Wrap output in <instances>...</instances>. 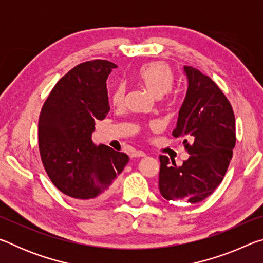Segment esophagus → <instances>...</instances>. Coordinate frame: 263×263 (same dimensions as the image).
<instances>
[{
  "instance_id": "obj_1",
  "label": "esophagus",
  "mask_w": 263,
  "mask_h": 263,
  "mask_svg": "<svg viewBox=\"0 0 263 263\" xmlns=\"http://www.w3.org/2000/svg\"><path fill=\"white\" fill-rule=\"evenodd\" d=\"M144 157H146V153L142 152V151H136V152L132 154V158H144Z\"/></svg>"
}]
</instances>
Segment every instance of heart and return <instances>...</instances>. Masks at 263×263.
<instances>
[{"mask_svg":"<svg viewBox=\"0 0 263 263\" xmlns=\"http://www.w3.org/2000/svg\"><path fill=\"white\" fill-rule=\"evenodd\" d=\"M137 79L154 96H162L171 91L174 86V73L167 64L155 61L146 64L138 69ZM125 97V86L118 83L110 94L112 104L121 105Z\"/></svg>","mask_w":263,"mask_h":263,"instance_id":"b5f03b06","label":"heart"}]
</instances>
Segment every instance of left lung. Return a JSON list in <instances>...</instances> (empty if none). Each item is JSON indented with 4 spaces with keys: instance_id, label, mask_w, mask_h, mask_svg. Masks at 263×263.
<instances>
[{
    "instance_id": "8db88e82",
    "label": "left lung",
    "mask_w": 263,
    "mask_h": 263,
    "mask_svg": "<svg viewBox=\"0 0 263 263\" xmlns=\"http://www.w3.org/2000/svg\"><path fill=\"white\" fill-rule=\"evenodd\" d=\"M188 90L173 136L183 138L189 159L182 166L160 155L159 190L167 201L198 203L220 184L235 146L232 105L206 75L184 66Z\"/></svg>"
}]
</instances>
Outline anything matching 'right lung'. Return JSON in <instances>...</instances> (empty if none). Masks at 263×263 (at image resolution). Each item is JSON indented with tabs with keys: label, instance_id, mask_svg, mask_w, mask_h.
I'll use <instances>...</instances> for the list:
<instances>
[{
	"label": "right lung",
	"instance_id": "obj_1",
	"mask_svg": "<svg viewBox=\"0 0 263 263\" xmlns=\"http://www.w3.org/2000/svg\"><path fill=\"white\" fill-rule=\"evenodd\" d=\"M114 62L91 60L75 66L57 82L38 123L44 168L61 193L90 201L109 193L128 162L125 153L91 139L95 122L110 111L106 79Z\"/></svg>",
	"mask_w": 263,
	"mask_h": 263
}]
</instances>
